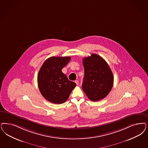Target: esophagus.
Masks as SVG:
<instances>
[{
    "mask_svg": "<svg viewBox=\"0 0 148 148\" xmlns=\"http://www.w3.org/2000/svg\"><path fill=\"white\" fill-rule=\"evenodd\" d=\"M75 82L77 84V85H78V84H79V81L77 80H75Z\"/></svg>",
    "mask_w": 148,
    "mask_h": 148,
    "instance_id": "esophagus-1",
    "label": "esophagus"
}]
</instances>
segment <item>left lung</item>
Segmentation results:
<instances>
[{
    "instance_id": "obj_1",
    "label": "left lung",
    "mask_w": 148,
    "mask_h": 148,
    "mask_svg": "<svg viewBox=\"0 0 148 148\" xmlns=\"http://www.w3.org/2000/svg\"><path fill=\"white\" fill-rule=\"evenodd\" d=\"M85 75L82 88L87 97L96 102L106 97L114 82L112 71L106 61L97 54L83 59Z\"/></svg>"
}]
</instances>
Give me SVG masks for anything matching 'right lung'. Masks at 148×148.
I'll return each instance as SVG.
<instances>
[{"mask_svg": "<svg viewBox=\"0 0 148 148\" xmlns=\"http://www.w3.org/2000/svg\"><path fill=\"white\" fill-rule=\"evenodd\" d=\"M71 59V57H51L41 67L38 75V85L41 95L48 101L55 104L66 102L77 86L62 71Z\"/></svg>", "mask_w": 148, "mask_h": 148, "instance_id": "right-lung-1", "label": "right lung"}]
</instances>
